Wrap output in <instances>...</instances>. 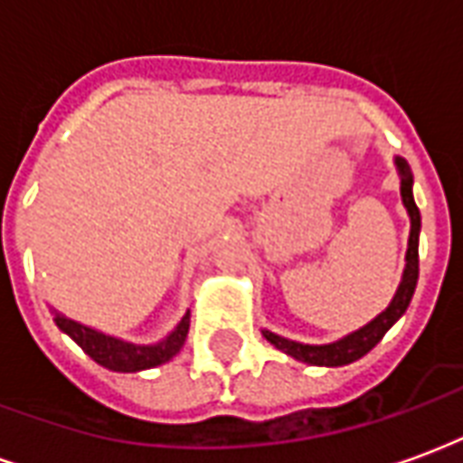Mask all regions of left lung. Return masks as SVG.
I'll return each mask as SVG.
<instances>
[{"instance_id": "8db88e82", "label": "left lung", "mask_w": 463, "mask_h": 463, "mask_svg": "<svg viewBox=\"0 0 463 463\" xmlns=\"http://www.w3.org/2000/svg\"><path fill=\"white\" fill-rule=\"evenodd\" d=\"M394 163H397L399 181H402V203H404V208L409 213V221H411L407 268H404V275H402V282H399L397 295L392 298L387 310L379 312L374 320L367 322L364 327H359L357 332H352L347 337H342V340L330 342V345H302V342L285 340V337L275 335V332L262 330L265 340L275 345L278 349H282L285 354L295 357L298 362L315 364V367H342V364H349L354 359L364 357L369 349L374 347L387 335L389 327L407 312L419 280V231H421V215H419L417 203H414V193H411L414 178H411V171H409V163L404 158H394Z\"/></svg>"}]
</instances>
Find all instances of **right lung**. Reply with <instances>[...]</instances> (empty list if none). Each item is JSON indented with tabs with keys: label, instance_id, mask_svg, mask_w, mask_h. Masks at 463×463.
<instances>
[{
	"label": "right lung",
	"instance_id": "obj_1",
	"mask_svg": "<svg viewBox=\"0 0 463 463\" xmlns=\"http://www.w3.org/2000/svg\"><path fill=\"white\" fill-rule=\"evenodd\" d=\"M54 322L59 330L66 332L101 367L111 369V372H141V369L165 364L168 359H173L181 352V347L185 345V337H188V327H191V312H185L183 320L175 325V330L168 337H163L161 342H156V345L123 342L118 337L104 335V332L91 330L81 322L69 320L59 312L54 315Z\"/></svg>",
	"mask_w": 463,
	"mask_h": 463
}]
</instances>
